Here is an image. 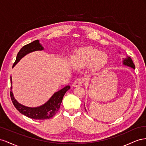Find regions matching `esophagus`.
<instances>
[{
	"instance_id": "obj_1",
	"label": "esophagus",
	"mask_w": 146,
	"mask_h": 146,
	"mask_svg": "<svg viewBox=\"0 0 146 146\" xmlns=\"http://www.w3.org/2000/svg\"><path fill=\"white\" fill-rule=\"evenodd\" d=\"M83 82V80L81 78H78L77 80H76L75 81H74V82L73 83V87H79L81 86Z\"/></svg>"
}]
</instances>
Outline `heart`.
<instances>
[{"label":"heart","instance_id":"1","mask_svg":"<svg viewBox=\"0 0 146 146\" xmlns=\"http://www.w3.org/2000/svg\"><path fill=\"white\" fill-rule=\"evenodd\" d=\"M109 57L105 52L92 47L81 48L74 53L73 64L77 68L89 66L91 71L100 72L105 69L108 64Z\"/></svg>","mask_w":146,"mask_h":146}]
</instances>
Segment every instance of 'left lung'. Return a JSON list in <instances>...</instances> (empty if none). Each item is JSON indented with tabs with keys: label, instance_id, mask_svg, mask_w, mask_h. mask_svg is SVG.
I'll return each instance as SVG.
<instances>
[{
	"label": "left lung",
	"instance_id": "obj_1",
	"mask_svg": "<svg viewBox=\"0 0 146 146\" xmlns=\"http://www.w3.org/2000/svg\"><path fill=\"white\" fill-rule=\"evenodd\" d=\"M123 64L125 65H127L128 66H130V67L133 69H135V65L134 64H133V60L130 57H127L126 59H123ZM85 110L86 111V108H85Z\"/></svg>",
	"mask_w": 146,
	"mask_h": 146
}]
</instances>
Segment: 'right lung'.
<instances>
[{
    "label": "right lung",
    "instance_id": "right-lung-1",
    "mask_svg": "<svg viewBox=\"0 0 146 146\" xmlns=\"http://www.w3.org/2000/svg\"><path fill=\"white\" fill-rule=\"evenodd\" d=\"M43 49V47L40 44L39 40H35L31 43L24 46L18 53L17 56H16V59L13 65V68L24 56L27 54L35 51H41V50ZM10 97L15 107L21 114L29 118L34 119L44 120L51 118L54 115H55L59 110L62 99H63L65 94L66 91H68L70 89V86H66L63 89L54 94L52 96L49 98V100L46 103H45L44 105L35 108H31L25 106L16 101V100L13 96V92H12L11 76H10Z\"/></svg>",
    "mask_w": 146,
    "mask_h": 146
}]
</instances>
